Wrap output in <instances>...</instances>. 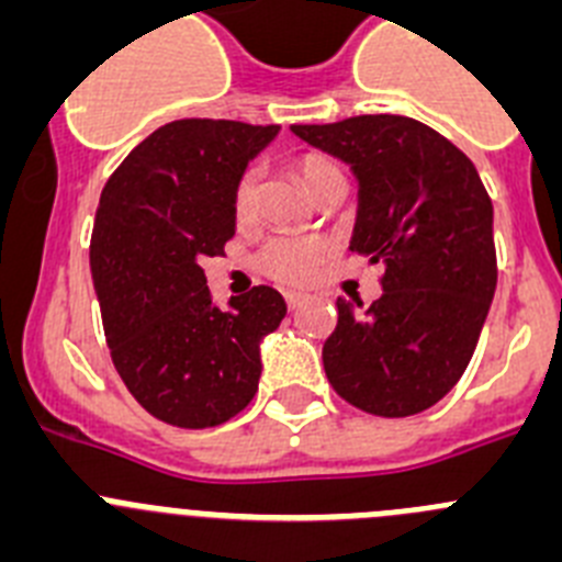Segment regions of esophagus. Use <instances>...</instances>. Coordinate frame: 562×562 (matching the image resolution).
<instances>
[{
	"mask_svg": "<svg viewBox=\"0 0 562 562\" xmlns=\"http://www.w3.org/2000/svg\"><path fill=\"white\" fill-rule=\"evenodd\" d=\"M285 302H288V307H291V311H296V307H300V305H305V302H307V296H305V293H285Z\"/></svg>",
	"mask_w": 562,
	"mask_h": 562,
	"instance_id": "esophagus-1",
	"label": "esophagus"
}]
</instances>
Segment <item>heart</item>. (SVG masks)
Returning <instances> with one entry per match:
<instances>
[{
  "label": "heart",
  "mask_w": 562,
  "mask_h": 562,
  "mask_svg": "<svg viewBox=\"0 0 562 562\" xmlns=\"http://www.w3.org/2000/svg\"><path fill=\"white\" fill-rule=\"evenodd\" d=\"M338 173L336 165L325 159H305L300 165V176L307 190H316L327 176ZM257 210V170L249 168L240 173L232 193V212L240 224L251 221ZM330 244L322 237H302V235H280L271 237L269 244L260 251V269L271 274L274 280L288 282V285H305L322 271Z\"/></svg>",
  "instance_id": "heart-1"
}]
</instances>
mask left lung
I'll return each instance as SVG.
<instances>
[{
	"label": "left lung",
	"instance_id": "obj_1",
	"mask_svg": "<svg viewBox=\"0 0 562 562\" xmlns=\"http://www.w3.org/2000/svg\"><path fill=\"white\" fill-rule=\"evenodd\" d=\"M350 165L358 212L350 251L383 262L369 307L338 300L322 347L330 386L378 417L426 412L457 386L495 293L493 204L473 161L401 114L291 125Z\"/></svg>",
	"mask_w": 562,
	"mask_h": 562
}]
</instances>
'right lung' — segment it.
<instances>
[{"label": "right lung", "instance_id": "right-lung-1", "mask_svg": "<svg viewBox=\"0 0 562 562\" xmlns=\"http://www.w3.org/2000/svg\"><path fill=\"white\" fill-rule=\"evenodd\" d=\"M280 125L176 120L136 145L105 181L92 266L111 361L136 403L179 428L244 412L260 381V341L285 316L269 285L212 302L201 262L235 235L232 193Z\"/></svg>", "mask_w": 562, "mask_h": 562}]
</instances>
